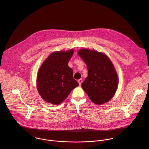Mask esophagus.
Masks as SVG:
<instances>
[{
  "label": "esophagus",
  "mask_w": 149,
  "mask_h": 149,
  "mask_svg": "<svg viewBox=\"0 0 149 149\" xmlns=\"http://www.w3.org/2000/svg\"><path fill=\"white\" fill-rule=\"evenodd\" d=\"M78 82H79V85H81V83H82V82H83V79H79V80H78Z\"/></svg>",
  "instance_id": "34e87169"
}]
</instances>
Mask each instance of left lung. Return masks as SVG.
I'll return each instance as SVG.
<instances>
[{
	"mask_svg": "<svg viewBox=\"0 0 149 149\" xmlns=\"http://www.w3.org/2000/svg\"><path fill=\"white\" fill-rule=\"evenodd\" d=\"M78 54L88 70L81 84L83 89L95 104L101 105L114 96L118 85V77L110 59L103 53L82 49Z\"/></svg>",
	"mask_w": 149,
	"mask_h": 149,
	"instance_id": "1",
	"label": "left lung"
}]
</instances>
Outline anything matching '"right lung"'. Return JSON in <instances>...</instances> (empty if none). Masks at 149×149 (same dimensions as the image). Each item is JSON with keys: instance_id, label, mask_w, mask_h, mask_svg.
I'll return each instance as SVG.
<instances>
[{"instance_id": "obj_1", "label": "right lung", "mask_w": 149, "mask_h": 149, "mask_svg": "<svg viewBox=\"0 0 149 149\" xmlns=\"http://www.w3.org/2000/svg\"><path fill=\"white\" fill-rule=\"evenodd\" d=\"M73 49L55 52L43 63L37 74V87L43 99L53 104H60L79 85L73 79L68 63Z\"/></svg>"}]
</instances>
